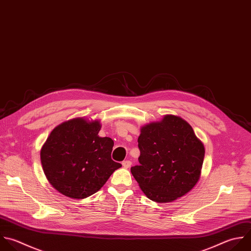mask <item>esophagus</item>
I'll use <instances>...</instances> for the list:
<instances>
[{"label":"esophagus","instance_id":"esophagus-1","mask_svg":"<svg viewBox=\"0 0 251 251\" xmlns=\"http://www.w3.org/2000/svg\"><path fill=\"white\" fill-rule=\"evenodd\" d=\"M122 164H123V167H124V168H126V169H128V168L131 166V162H130V161H128V160L124 161Z\"/></svg>","mask_w":251,"mask_h":251}]
</instances>
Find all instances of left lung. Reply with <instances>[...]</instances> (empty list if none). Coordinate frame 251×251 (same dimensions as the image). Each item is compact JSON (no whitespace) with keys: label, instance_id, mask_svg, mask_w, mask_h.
Segmentation results:
<instances>
[{"label":"left lung","instance_id":"obj_1","mask_svg":"<svg viewBox=\"0 0 251 251\" xmlns=\"http://www.w3.org/2000/svg\"><path fill=\"white\" fill-rule=\"evenodd\" d=\"M139 165L130 172L152 201L173 202L189 192L200 178L205 149L182 118L165 115L140 128Z\"/></svg>","mask_w":251,"mask_h":251}]
</instances>
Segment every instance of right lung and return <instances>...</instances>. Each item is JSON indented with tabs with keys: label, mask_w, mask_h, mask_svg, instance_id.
<instances>
[{
	"label": "right lung",
	"mask_w": 251,
	"mask_h": 251,
	"mask_svg": "<svg viewBox=\"0 0 251 251\" xmlns=\"http://www.w3.org/2000/svg\"><path fill=\"white\" fill-rule=\"evenodd\" d=\"M98 120L75 118L57 126L40 151L44 174L60 193L83 199L97 192L122 167L112 160L114 141L98 135Z\"/></svg>",
	"instance_id": "add662e5"
}]
</instances>
